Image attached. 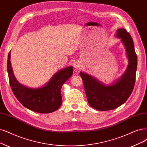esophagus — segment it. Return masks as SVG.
<instances>
[{
	"mask_svg": "<svg viewBox=\"0 0 147 147\" xmlns=\"http://www.w3.org/2000/svg\"><path fill=\"white\" fill-rule=\"evenodd\" d=\"M82 67V64L80 61L76 62L74 63V68L77 70H80Z\"/></svg>",
	"mask_w": 147,
	"mask_h": 147,
	"instance_id": "esophagus-1",
	"label": "esophagus"
}]
</instances>
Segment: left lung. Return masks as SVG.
Instances as JSON below:
<instances>
[{"label":"left lung","mask_w":147,"mask_h":147,"mask_svg":"<svg viewBox=\"0 0 147 147\" xmlns=\"http://www.w3.org/2000/svg\"><path fill=\"white\" fill-rule=\"evenodd\" d=\"M116 37L120 39L125 48L128 65L121 78L106 85L88 73L80 72L88 104L98 111H108L123 104L134 88L137 69V55L132 37L124 28L116 31Z\"/></svg>","instance_id":"8db88e82"}]
</instances>
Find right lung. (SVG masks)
Wrapping results in <instances>:
<instances>
[{
  "label": "right lung",
  "mask_w": 147,
  "mask_h": 147,
  "mask_svg": "<svg viewBox=\"0 0 147 147\" xmlns=\"http://www.w3.org/2000/svg\"><path fill=\"white\" fill-rule=\"evenodd\" d=\"M11 51L8 56L7 71L11 88L16 98L28 109L39 113H50L57 110L62 102L61 90L63 84L73 73L72 66L59 70L45 85L30 88L16 79L10 61Z\"/></svg>",
  "instance_id": "right-lung-1"
}]
</instances>
